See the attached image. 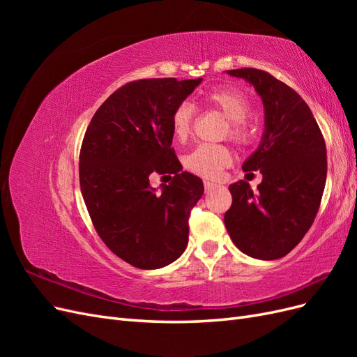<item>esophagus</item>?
<instances>
[{
  "label": "esophagus",
  "mask_w": 357,
  "mask_h": 357,
  "mask_svg": "<svg viewBox=\"0 0 357 357\" xmlns=\"http://www.w3.org/2000/svg\"><path fill=\"white\" fill-rule=\"evenodd\" d=\"M214 186V183H211V181H208V180H204V188H205V190H208L210 188H213Z\"/></svg>",
  "instance_id": "esophagus-1"
}]
</instances>
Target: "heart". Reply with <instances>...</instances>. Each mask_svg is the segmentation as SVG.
<instances>
[{
    "mask_svg": "<svg viewBox=\"0 0 357 357\" xmlns=\"http://www.w3.org/2000/svg\"><path fill=\"white\" fill-rule=\"evenodd\" d=\"M201 101L208 109L218 110L228 121V135L238 144H247L255 137V125L247 121L250 104L247 98L234 89L218 88L201 95ZM193 107L189 102H181L171 116V131L177 142H186L192 132ZM232 164V153L226 146L202 144L193 149L185 158V168L193 174L215 178L220 172Z\"/></svg>",
    "mask_w": 357,
    "mask_h": 357,
    "instance_id": "obj_1",
    "label": "heart"
}]
</instances>
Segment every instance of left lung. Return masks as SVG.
Wrapping results in <instances>:
<instances>
[{"label":"left lung","mask_w":357,"mask_h":357,"mask_svg":"<svg viewBox=\"0 0 357 357\" xmlns=\"http://www.w3.org/2000/svg\"><path fill=\"white\" fill-rule=\"evenodd\" d=\"M250 83L265 112L264 134L243 169L261 171L257 193L240 180L229 186L225 226L247 256H286L314 222L326 183V146L310 107L271 74L256 68L226 71Z\"/></svg>","instance_id":"obj_1"}]
</instances>
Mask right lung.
<instances>
[{
    "instance_id": "1",
    "label": "right lung",
    "mask_w": 357,
    "mask_h": 357,
    "mask_svg": "<svg viewBox=\"0 0 357 357\" xmlns=\"http://www.w3.org/2000/svg\"><path fill=\"white\" fill-rule=\"evenodd\" d=\"M202 79H144L107 98L86 129L80 189L96 232L110 250L142 269L167 266L189 238V214L204 193L202 180L174 155L171 116ZM152 172L174 174L152 188Z\"/></svg>"
}]
</instances>
